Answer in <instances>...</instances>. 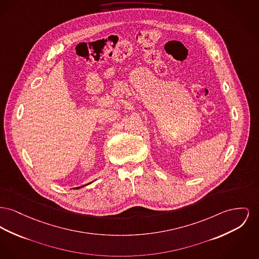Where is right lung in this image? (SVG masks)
I'll use <instances>...</instances> for the list:
<instances>
[{
    "label": "right lung",
    "mask_w": 259,
    "mask_h": 259,
    "mask_svg": "<svg viewBox=\"0 0 259 259\" xmlns=\"http://www.w3.org/2000/svg\"><path fill=\"white\" fill-rule=\"evenodd\" d=\"M91 183H89V184H86V185H84V186H87V185H90V184H91ZM84 186H81V187H77V188H75V189H80V188H82V187H84Z\"/></svg>",
    "instance_id": "obj_1"
}]
</instances>
